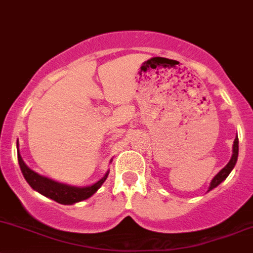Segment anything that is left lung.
<instances>
[{
	"instance_id": "8db88e82",
	"label": "left lung",
	"mask_w": 253,
	"mask_h": 253,
	"mask_svg": "<svg viewBox=\"0 0 253 253\" xmlns=\"http://www.w3.org/2000/svg\"><path fill=\"white\" fill-rule=\"evenodd\" d=\"M238 155H239V139H238V135H236L235 140H234V145H233V156H231V158H230V161H229L228 165L224 167L222 170H220L219 173H218L217 175L212 179L208 191H211V190H213L214 187H217L218 185L222 183V181H224L226 178H228V175L230 174V171L233 170V168L236 165V161H238Z\"/></svg>"
}]
</instances>
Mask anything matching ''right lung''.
I'll list each match as a JSON object with an SVG mask.
<instances>
[{"instance_id": "1", "label": "right lung", "mask_w": 253, "mask_h": 253, "mask_svg": "<svg viewBox=\"0 0 253 253\" xmlns=\"http://www.w3.org/2000/svg\"><path fill=\"white\" fill-rule=\"evenodd\" d=\"M18 162H19L20 170H22L25 180L28 181V184H29L34 190H36V191L40 192L43 196L48 197V199L53 200V201L62 205H74L77 204V202L84 201V200L91 197L98 189H100L101 185L105 183L109 173V170H107V173H106L100 180L96 181L95 184L90 185V186L77 187L70 186V185L67 184L58 183V181H54L52 180V179L46 178V176L39 175L38 173L31 170L29 167L25 165L22 156H20L19 153H18Z\"/></svg>"}]
</instances>
